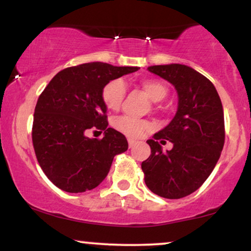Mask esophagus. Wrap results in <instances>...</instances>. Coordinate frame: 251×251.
<instances>
[{
  "label": "esophagus",
  "mask_w": 251,
  "mask_h": 251,
  "mask_svg": "<svg viewBox=\"0 0 251 251\" xmlns=\"http://www.w3.org/2000/svg\"><path fill=\"white\" fill-rule=\"evenodd\" d=\"M135 143H136V141H133V139H131V138H129V139H128V144H129V148H132V146L135 145Z\"/></svg>",
  "instance_id": "esophagus-1"
}]
</instances>
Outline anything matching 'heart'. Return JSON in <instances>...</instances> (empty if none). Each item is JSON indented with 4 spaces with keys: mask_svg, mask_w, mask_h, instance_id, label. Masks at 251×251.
Masks as SVG:
<instances>
[{
    "mask_svg": "<svg viewBox=\"0 0 251 251\" xmlns=\"http://www.w3.org/2000/svg\"><path fill=\"white\" fill-rule=\"evenodd\" d=\"M142 89L153 101L162 100L167 94V89L161 82L155 79H144L141 82ZM126 96V85L121 79H113L103 86L102 101L108 109L118 110L121 107ZM114 126L120 132L131 138H137L145 131L153 129V123L149 120L136 119L132 116L123 115L114 120Z\"/></svg>",
    "mask_w": 251,
    "mask_h": 251,
    "instance_id": "b5f03b06",
    "label": "heart"
}]
</instances>
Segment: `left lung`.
Segmentation results:
<instances>
[{
	"label": "left lung",
	"mask_w": 251,
	"mask_h": 251,
	"mask_svg": "<svg viewBox=\"0 0 251 251\" xmlns=\"http://www.w3.org/2000/svg\"><path fill=\"white\" fill-rule=\"evenodd\" d=\"M148 70L173 84L178 105L171 123L148 141L144 181L158 196L177 200L196 191L219 160L225 143L223 105L213 84L193 68L174 63ZM166 140L174 149L162 152L160 143Z\"/></svg>",
	"instance_id": "1"
}]
</instances>
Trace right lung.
<instances>
[{
    "label": "right lung",
    "mask_w": 251,
    "mask_h": 251,
    "mask_svg": "<svg viewBox=\"0 0 251 251\" xmlns=\"http://www.w3.org/2000/svg\"><path fill=\"white\" fill-rule=\"evenodd\" d=\"M91 62L61 70L42 91L34 109L32 142L46 176L67 193L98 187L108 174L116 154L128 150L125 135L108 128L102 89L110 80L137 71ZM98 128L101 140L86 133Z\"/></svg>",
    "instance_id": "obj_1"
}]
</instances>
